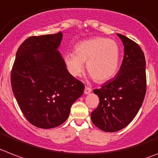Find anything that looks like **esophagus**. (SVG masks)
<instances>
[{
    "mask_svg": "<svg viewBox=\"0 0 158 158\" xmlns=\"http://www.w3.org/2000/svg\"><path fill=\"white\" fill-rule=\"evenodd\" d=\"M91 92H92V89H91L89 87H85V94H89Z\"/></svg>",
    "mask_w": 158,
    "mask_h": 158,
    "instance_id": "1",
    "label": "esophagus"
}]
</instances>
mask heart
Here are the masks:
<instances>
[{
  "label": "heart",
  "mask_w": 158,
  "mask_h": 158,
  "mask_svg": "<svg viewBox=\"0 0 158 158\" xmlns=\"http://www.w3.org/2000/svg\"><path fill=\"white\" fill-rule=\"evenodd\" d=\"M121 51L115 40L96 37L78 43L74 52H68L64 60L73 76L79 77L85 69L98 83L112 79L119 68Z\"/></svg>",
  "instance_id": "1"
}]
</instances>
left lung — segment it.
<instances>
[{
  "label": "left lung",
  "instance_id": "1",
  "mask_svg": "<svg viewBox=\"0 0 158 158\" xmlns=\"http://www.w3.org/2000/svg\"><path fill=\"white\" fill-rule=\"evenodd\" d=\"M124 45V57L115 77L94 90L98 107L91 113L93 123L105 132H117L135 118L146 92L145 59L137 43L117 34Z\"/></svg>",
  "mask_w": 158,
  "mask_h": 158
}]
</instances>
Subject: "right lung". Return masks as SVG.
I'll list each match as a JSON object with an SVG mask.
<instances>
[{
  "label": "right lung",
  "instance_id": "right-lung-1",
  "mask_svg": "<svg viewBox=\"0 0 158 158\" xmlns=\"http://www.w3.org/2000/svg\"><path fill=\"white\" fill-rule=\"evenodd\" d=\"M63 34L30 37L20 45L11 73L13 94L32 125L51 129L63 124L85 85L73 77L58 51Z\"/></svg>",
  "mask_w": 158,
  "mask_h": 158
}]
</instances>
